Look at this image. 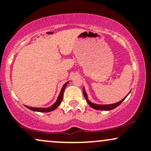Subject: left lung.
<instances>
[{"label": "left lung", "mask_w": 151, "mask_h": 151, "mask_svg": "<svg viewBox=\"0 0 151 151\" xmlns=\"http://www.w3.org/2000/svg\"><path fill=\"white\" fill-rule=\"evenodd\" d=\"M83 93H84V97L86 98V101H87V103L89 104V106L91 107H92L93 109H96V110H102V111H108V110H112V109L116 108L118 106H119L121 104V103H122V101H124V99H125L126 97L124 99L121 100V101L118 102V103H116V104H110V105H98V104H94L91 103V102H90L89 100L87 99V95H86V91L85 90H84V88H83Z\"/></svg>", "instance_id": "left-lung-1"}]
</instances>
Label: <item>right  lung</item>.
Instances as JSON below:
<instances>
[{
  "instance_id": "right-lung-1",
  "label": "right lung",
  "mask_w": 151,
  "mask_h": 151,
  "mask_svg": "<svg viewBox=\"0 0 151 151\" xmlns=\"http://www.w3.org/2000/svg\"><path fill=\"white\" fill-rule=\"evenodd\" d=\"M68 82H69V81L66 82L65 84L63 85V86H62V90H61V91H60V95H59L58 100H57V101L55 102V103L52 106L49 107V108H45V109H44V108H35V107H30V106H25L27 107V109H30V110L34 111H38V112H49V111H51L55 110V109L58 108V106L60 105V104H61L62 98H63L64 91H65V86H66V85H67V83H68Z\"/></svg>"
}]
</instances>
